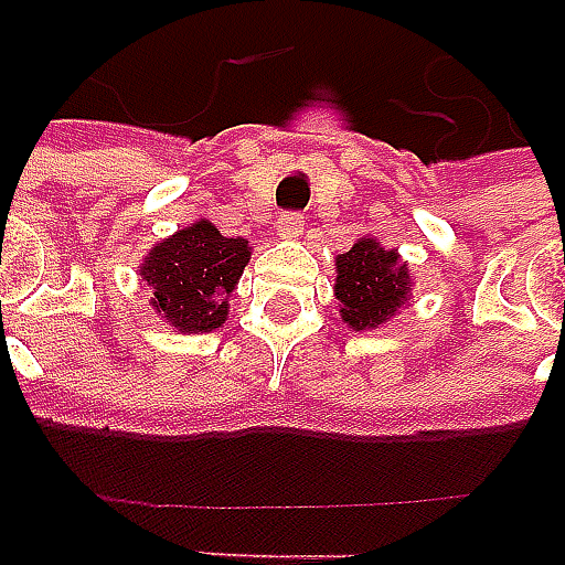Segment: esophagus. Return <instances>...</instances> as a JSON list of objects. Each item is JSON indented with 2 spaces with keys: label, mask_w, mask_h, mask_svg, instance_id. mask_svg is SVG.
Segmentation results:
<instances>
[{
  "label": "esophagus",
  "mask_w": 565,
  "mask_h": 565,
  "mask_svg": "<svg viewBox=\"0 0 565 565\" xmlns=\"http://www.w3.org/2000/svg\"><path fill=\"white\" fill-rule=\"evenodd\" d=\"M277 232H279V237H298L300 232H303V217H300V214H295V211H288V214H282V217H279Z\"/></svg>",
  "instance_id": "obj_1"
}]
</instances>
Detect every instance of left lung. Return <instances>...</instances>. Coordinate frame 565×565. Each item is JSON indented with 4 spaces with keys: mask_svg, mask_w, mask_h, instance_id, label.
Returning <instances> with one entry per match:
<instances>
[{
    "mask_svg": "<svg viewBox=\"0 0 565 565\" xmlns=\"http://www.w3.org/2000/svg\"><path fill=\"white\" fill-rule=\"evenodd\" d=\"M408 267L393 249L363 237L337 258V298L342 321L354 330L384 324L408 300Z\"/></svg>",
    "mask_w": 565,
    "mask_h": 565,
    "instance_id": "1",
    "label": "left lung"
}]
</instances>
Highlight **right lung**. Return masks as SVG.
I'll list each match as a JSON object with an SVG mask.
<instances>
[{"mask_svg":"<svg viewBox=\"0 0 565 565\" xmlns=\"http://www.w3.org/2000/svg\"><path fill=\"white\" fill-rule=\"evenodd\" d=\"M249 262L244 237H223L199 220L148 253L142 279L154 288L151 307L181 333H207L226 324L228 295Z\"/></svg>","mask_w":565,"mask_h":565,"instance_id":"obj_1","label":"right lung"}]
</instances>
